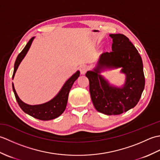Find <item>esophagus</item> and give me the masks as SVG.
I'll list each match as a JSON object with an SVG mask.
<instances>
[{
	"label": "esophagus",
	"mask_w": 160,
	"mask_h": 160,
	"mask_svg": "<svg viewBox=\"0 0 160 160\" xmlns=\"http://www.w3.org/2000/svg\"><path fill=\"white\" fill-rule=\"evenodd\" d=\"M87 71V67L85 65H82L80 67V71L81 74H84Z\"/></svg>",
	"instance_id": "obj_1"
}]
</instances>
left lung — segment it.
Returning a JSON list of instances; mask_svg holds the SVG:
<instances>
[{"mask_svg":"<svg viewBox=\"0 0 160 160\" xmlns=\"http://www.w3.org/2000/svg\"><path fill=\"white\" fill-rule=\"evenodd\" d=\"M113 39L112 51L100 56L96 66L88 71L91 100L96 109L108 115H120L136 106L145 85L143 63L138 51L127 36L110 34ZM121 68L125 75L122 87L111 85L100 74L107 69Z\"/></svg>","mask_w":160,"mask_h":160,"instance_id":"left-lung-1","label":"left lung"}]
</instances>
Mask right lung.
<instances>
[{
	"mask_svg": "<svg viewBox=\"0 0 160 160\" xmlns=\"http://www.w3.org/2000/svg\"><path fill=\"white\" fill-rule=\"evenodd\" d=\"M34 38L35 37H33V38L29 40V41L27 44L25 48L22 49V52L17 56L14 64V69H13L12 79H13V78H14L15 73L17 69H18V66L20 65V62H22L24 58L26 56L27 53L28 52ZM79 76L80 71H77L76 73L72 75L66 81L65 83L64 84V85L61 88V89L55 97L52 98L51 100L47 102L40 104L30 105L25 103L20 99L18 94L16 93L14 85H13V83L12 88L17 102H18L20 107L21 108V109L25 113L40 120H50L59 117L64 111V110H65L69 91L71 87H72L74 82L78 79V78Z\"/></svg>",
	"mask_w": 160,
	"mask_h": 160,
	"instance_id": "obj_1",
	"label": "right lung"
}]
</instances>
